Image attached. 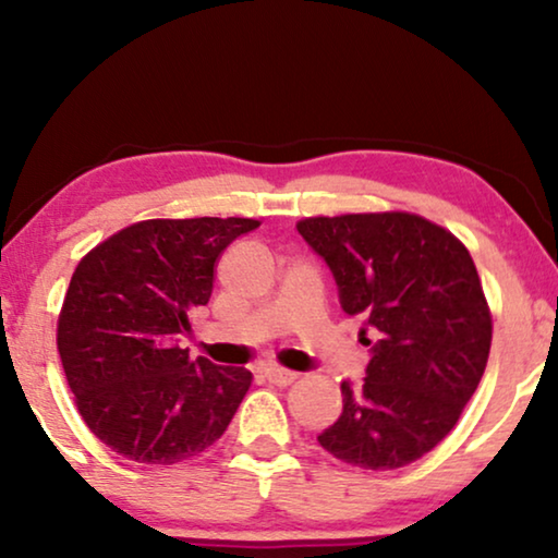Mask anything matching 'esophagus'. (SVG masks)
Listing matches in <instances>:
<instances>
[{
	"mask_svg": "<svg viewBox=\"0 0 558 558\" xmlns=\"http://www.w3.org/2000/svg\"><path fill=\"white\" fill-rule=\"evenodd\" d=\"M264 378L274 386H289L296 380V373L287 368H277V365H269V368H264Z\"/></svg>",
	"mask_w": 558,
	"mask_h": 558,
	"instance_id": "esophagus-1",
	"label": "esophagus"
}]
</instances>
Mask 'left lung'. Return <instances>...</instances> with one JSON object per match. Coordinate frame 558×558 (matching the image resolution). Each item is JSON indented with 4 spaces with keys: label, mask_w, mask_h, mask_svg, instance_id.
<instances>
[{
    "label": "left lung",
    "mask_w": 558,
    "mask_h": 558,
    "mask_svg": "<svg viewBox=\"0 0 558 558\" xmlns=\"http://www.w3.org/2000/svg\"><path fill=\"white\" fill-rule=\"evenodd\" d=\"M296 231L330 266L342 310L380 338L363 386L342 380V414L317 441L355 468H407L454 429L485 373L493 315L475 262L407 210L302 218Z\"/></svg>",
    "instance_id": "left-lung-1"
}]
</instances>
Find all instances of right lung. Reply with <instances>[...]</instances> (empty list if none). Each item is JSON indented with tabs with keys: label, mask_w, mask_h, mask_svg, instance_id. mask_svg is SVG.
I'll list each match as a JSON object with an SVG mask.
<instances>
[{
	"label": "right lung",
	"mask_w": 558,
	"mask_h": 558,
	"mask_svg": "<svg viewBox=\"0 0 558 558\" xmlns=\"http://www.w3.org/2000/svg\"><path fill=\"white\" fill-rule=\"evenodd\" d=\"M254 218H151L121 228L75 266L58 353L83 422L142 464H178L223 437L251 371L190 361L180 335L208 304L226 246Z\"/></svg>",
	"instance_id": "1"
}]
</instances>
